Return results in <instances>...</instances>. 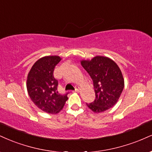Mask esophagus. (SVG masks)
I'll return each mask as SVG.
<instances>
[{
  "label": "esophagus",
  "mask_w": 152,
  "mask_h": 152,
  "mask_svg": "<svg viewBox=\"0 0 152 152\" xmlns=\"http://www.w3.org/2000/svg\"><path fill=\"white\" fill-rule=\"evenodd\" d=\"M79 91H80V88L79 87H76V88H75V92H79Z\"/></svg>",
  "instance_id": "34e87169"
}]
</instances>
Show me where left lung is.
<instances>
[{"label":"left lung","mask_w":152,"mask_h":152,"mask_svg":"<svg viewBox=\"0 0 152 152\" xmlns=\"http://www.w3.org/2000/svg\"><path fill=\"white\" fill-rule=\"evenodd\" d=\"M82 66L88 73L94 83L96 98L86 103L94 113H98L113 107L124 88V78L117 64L110 58L96 56L81 61Z\"/></svg>","instance_id":"obj_1"}]
</instances>
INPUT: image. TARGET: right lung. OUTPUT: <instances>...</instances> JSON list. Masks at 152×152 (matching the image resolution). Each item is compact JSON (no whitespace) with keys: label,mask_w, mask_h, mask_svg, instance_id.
Segmentation results:
<instances>
[{"label":"right lung","mask_w":152,"mask_h":152,"mask_svg":"<svg viewBox=\"0 0 152 152\" xmlns=\"http://www.w3.org/2000/svg\"><path fill=\"white\" fill-rule=\"evenodd\" d=\"M61 59L58 56H44L34 64L27 76V88L31 100L49 114L61 110L68 100L69 93L58 92V81L54 77V68Z\"/></svg>","instance_id":"obj_1"}]
</instances>
